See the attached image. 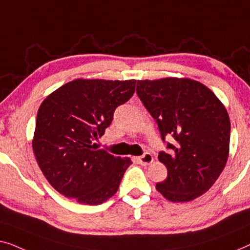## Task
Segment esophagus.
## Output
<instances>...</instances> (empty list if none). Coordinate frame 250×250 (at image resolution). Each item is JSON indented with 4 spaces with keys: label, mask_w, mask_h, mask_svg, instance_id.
<instances>
[{
    "label": "esophagus",
    "mask_w": 250,
    "mask_h": 250,
    "mask_svg": "<svg viewBox=\"0 0 250 250\" xmlns=\"http://www.w3.org/2000/svg\"><path fill=\"white\" fill-rule=\"evenodd\" d=\"M153 161H154V157L152 154L149 153H145L143 156L138 157V162L142 165H149L150 163H153Z\"/></svg>",
    "instance_id": "1"
}]
</instances>
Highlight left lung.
Masks as SVG:
<instances>
[{
	"mask_svg": "<svg viewBox=\"0 0 250 250\" xmlns=\"http://www.w3.org/2000/svg\"><path fill=\"white\" fill-rule=\"evenodd\" d=\"M137 94L155 119L168 153L159 161L167 177L156 184L164 198L185 203L202 196L215 184L229 157L230 118L216 95L189 78L138 80Z\"/></svg>",
	"mask_w": 250,
	"mask_h": 250,
	"instance_id": "1",
	"label": "left lung"
}]
</instances>
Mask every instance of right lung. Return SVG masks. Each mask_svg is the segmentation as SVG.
<instances>
[{
  "instance_id": "right-lung-1",
  "label": "right lung",
  "mask_w": 250,
  "mask_h": 250,
  "mask_svg": "<svg viewBox=\"0 0 250 250\" xmlns=\"http://www.w3.org/2000/svg\"><path fill=\"white\" fill-rule=\"evenodd\" d=\"M136 80L75 79L51 93L38 108L33 150L56 191L79 204L100 205L118 191L129 157L95 148Z\"/></svg>"
}]
</instances>
